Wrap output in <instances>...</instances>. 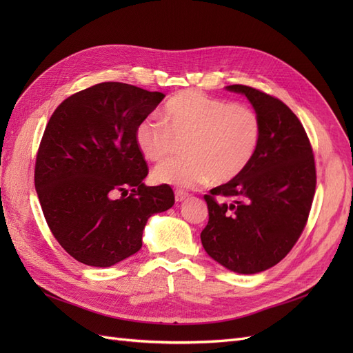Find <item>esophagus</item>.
<instances>
[{
	"label": "esophagus",
	"mask_w": 353,
	"mask_h": 353,
	"mask_svg": "<svg viewBox=\"0 0 353 353\" xmlns=\"http://www.w3.org/2000/svg\"><path fill=\"white\" fill-rule=\"evenodd\" d=\"M188 197V193L183 190H176L175 191V201H184Z\"/></svg>",
	"instance_id": "obj_1"
}]
</instances>
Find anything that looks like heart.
Instances as JSON below:
<instances>
[{"instance_id": "b5f03b06", "label": "heart", "mask_w": 353, "mask_h": 353, "mask_svg": "<svg viewBox=\"0 0 353 353\" xmlns=\"http://www.w3.org/2000/svg\"><path fill=\"white\" fill-rule=\"evenodd\" d=\"M262 125L258 113L240 103L209 97L200 91H181L163 109V122L141 121L135 143L152 162L168 157L184 141V156L156 166L157 183L197 187L212 178L227 183L249 166L259 147Z\"/></svg>"}]
</instances>
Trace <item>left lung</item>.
Wrapping results in <instances>:
<instances>
[{"label": "left lung", "mask_w": 353, "mask_h": 353, "mask_svg": "<svg viewBox=\"0 0 353 353\" xmlns=\"http://www.w3.org/2000/svg\"><path fill=\"white\" fill-rule=\"evenodd\" d=\"M227 90L248 97L262 134L249 166L205 196L209 222L200 239L227 270L256 274L285 258L301 237L315 194L314 153L303 125L281 100L245 85Z\"/></svg>", "instance_id": "left-lung-1"}]
</instances>
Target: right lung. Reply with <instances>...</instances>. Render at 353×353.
Masks as SVG:
<instances>
[{"label":"right lung","instance_id":"add662e5","mask_svg":"<svg viewBox=\"0 0 353 353\" xmlns=\"http://www.w3.org/2000/svg\"><path fill=\"white\" fill-rule=\"evenodd\" d=\"M163 99L103 82L70 95L50 117L35 188L52 236L78 262L108 268L130 258L148 218L174 206L169 185H144L148 169L135 143L137 125Z\"/></svg>","mask_w":353,"mask_h":353}]
</instances>
